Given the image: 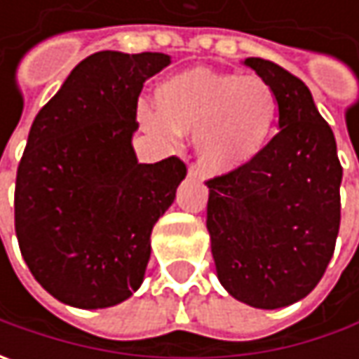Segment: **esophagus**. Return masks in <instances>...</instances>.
Masks as SVG:
<instances>
[{
  "instance_id": "esophagus-1",
  "label": "esophagus",
  "mask_w": 359,
  "mask_h": 359,
  "mask_svg": "<svg viewBox=\"0 0 359 359\" xmlns=\"http://www.w3.org/2000/svg\"><path fill=\"white\" fill-rule=\"evenodd\" d=\"M187 175H189V177H201V168L198 163H191V165L187 168Z\"/></svg>"
}]
</instances>
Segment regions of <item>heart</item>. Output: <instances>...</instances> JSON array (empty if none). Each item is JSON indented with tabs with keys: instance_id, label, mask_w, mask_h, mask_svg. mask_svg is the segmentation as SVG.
Wrapping results in <instances>:
<instances>
[{
	"instance_id": "1",
	"label": "heart",
	"mask_w": 359,
	"mask_h": 359,
	"mask_svg": "<svg viewBox=\"0 0 359 359\" xmlns=\"http://www.w3.org/2000/svg\"><path fill=\"white\" fill-rule=\"evenodd\" d=\"M156 111L142 105L145 130L172 140L196 131L194 144L208 172H231L262 154L278 118L266 79L194 67L165 77L154 93Z\"/></svg>"
}]
</instances>
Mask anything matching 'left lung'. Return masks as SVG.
Here are the masks:
<instances>
[{
    "label": "left lung",
    "instance_id": "8db88e82",
    "mask_svg": "<svg viewBox=\"0 0 359 359\" xmlns=\"http://www.w3.org/2000/svg\"><path fill=\"white\" fill-rule=\"evenodd\" d=\"M243 65L271 86L280 131L250 163L205 182V224L229 296L276 310L308 296L334 255L341 165L308 86L262 57Z\"/></svg>",
    "mask_w": 359,
    "mask_h": 359
}]
</instances>
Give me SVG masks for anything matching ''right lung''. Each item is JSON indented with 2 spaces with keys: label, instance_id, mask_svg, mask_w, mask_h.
Masks as SVG:
<instances>
[{
  "label": "right lung",
  "instance_id": "right-lung-1",
  "mask_svg": "<svg viewBox=\"0 0 359 359\" xmlns=\"http://www.w3.org/2000/svg\"><path fill=\"white\" fill-rule=\"evenodd\" d=\"M165 53L97 51L35 116L15 180V236L29 271L81 310L121 304L142 285L149 236L186 177L180 158L140 163L131 137L145 79Z\"/></svg>",
  "mask_w": 359,
  "mask_h": 359
}]
</instances>
